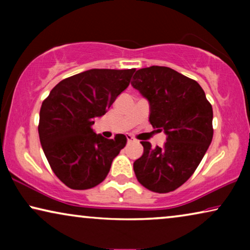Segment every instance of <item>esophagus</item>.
<instances>
[{"label": "esophagus", "mask_w": 250, "mask_h": 250, "mask_svg": "<svg viewBox=\"0 0 250 250\" xmlns=\"http://www.w3.org/2000/svg\"><path fill=\"white\" fill-rule=\"evenodd\" d=\"M126 138H127V141L128 142H132V141H134V138H133V136L132 135H126Z\"/></svg>", "instance_id": "1"}]
</instances>
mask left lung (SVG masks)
Segmentation results:
<instances>
[{
  "instance_id": "1",
  "label": "left lung",
  "mask_w": 250,
  "mask_h": 250,
  "mask_svg": "<svg viewBox=\"0 0 250 250\" xmlns=\"http://www.w3.org/2000/svg\"><path fill=\"white\" fill-rule=\"evenodd\" d=\"M131 84L149 102L150 124L166 134L162 148L141 142L143 155L133 164L136 179L153 192H170L189 180L206 153L213 108L196 81L172 68H142Z\"/></svg>"
}]
</instances>
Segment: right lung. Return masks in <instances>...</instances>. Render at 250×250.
Wrapping results in <instances>:
<instances>
[{"mask_svg":"<svg viewBox=\"0 0 250 250\" xmlns=\"http://www.w3.org/2000/svg\"><path fill=\"white\" fill-rule=\"evenodd\" d=\"M135 69H90L58 83L43 101L39 135L44 155L61 182L91 189L108 175L126 145L124 134L105 139L92 125L126 90Z\"/></svg>","mask_w":250,"mask_h":250,"instance_id":"obj_1","label":"right lung"}]
</instances>
